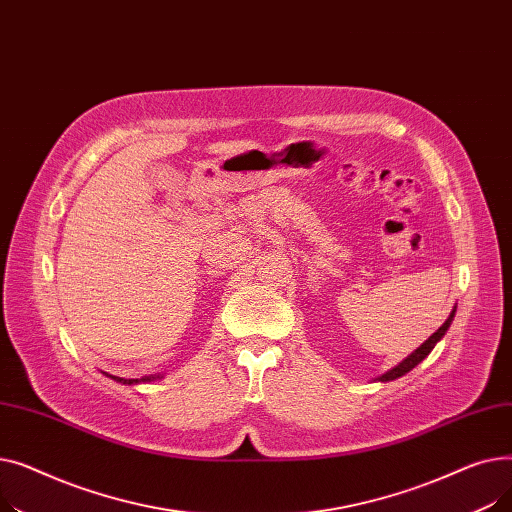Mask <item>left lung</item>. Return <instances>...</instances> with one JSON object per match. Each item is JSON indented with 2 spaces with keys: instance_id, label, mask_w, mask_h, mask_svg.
<instances>
[{
  "instance_id": "left-lung-1",
  "label": "left lung",
  "mask_w": 512,
  "mask_h": 512,
  "mask_svg": "<svg viewBox=\"0 0 512 512\" xmlns=\"http://www.w3.org/2000/svg\"><path fill=\"white\" fill-rule=\"evenodd\" d=\"M454 313H456V307H452V311H450V315H448V319L444 321V324L432 334V336H429L419 348H415V351L407 357V359H402L396 367H392L390 371H386L384 375H380V378H378V382H392V380H396V378H402V375H405V373H409L413 367H417L429 353H432L434 351V346L444 338V334L448 332V328H450V324H452V319H454Z\"/></svg>"
}]
</instances>
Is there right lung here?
Returning <instances> with one entry per match:
<instances>
[{"mask_svg":"<svg viewBox=\"0 0 512 512\" xmlns=\"http://www.w3.org/2000/svg\"><path fill=\"white\" fill-rule=\"evenodd\" d=\"M105 373V371H103ZM107 375V373H105ZM107 378H112V380H116V382H120V384H126V386H139V384H147V382H155V380H161L164 378V375L161 373H157V375H145V378H141V380H124V378H116V375H107Z\"/></svg>","mask_w":512,"mask_h":512,"instance_id":"1","label":"right lung"}]
</instances>
